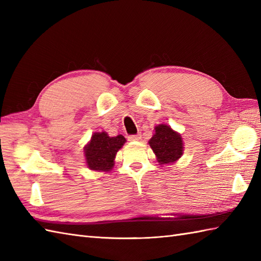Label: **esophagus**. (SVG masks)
<instances>
[{
	"label": "esophagus",
	"mask_w": 261,
	"mask_h": 261,
	"mask_svg": "<svg viewBox=\"0 0 261 261\" xmlns=\"http://www.w3.org/2000/svg\"><path fill=\"white\" fill-rule=\"evenodd\" d=\"M140 139H141L140 135H135V136L127 137V140H129V141H139Z\"/></svg>",
	"instance_id": "1"
}]
</instances>
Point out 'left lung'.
Listing matches in <instances>:
<instances>
[{"label": "left lung", "mask_w": 261, "mask_h": 261, "mask_svg": "<svg viewBox=\"0 0 261 261\" xmlns=\"http://www.w3.org/2000/svg\"><path fill=\"white\" fill-rule=\"evenodd\" d=\"M148 143L160 165L174 164L184 153V142L180 134L168 124L162 123L154 126L153 136Z\"/></svg>", "instance_id": "left-lung-1"}]
</instances>
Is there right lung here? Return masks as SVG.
<instances>
[{
    "label": "right lung",
    "instance_id": "right-lung-1",
    "mask_svg": "<svg viewBox=\"0 0 261 261\" xmlns=\"http://www.w3.org/2000/svg\"><path fill=\"white\" fill-rule=\"evenodd\" d=\"M126 142L125 138L119 135L110 137L107 132H94L84 147L85 164L87 168L93 171H109L112 170L114 159L120 149Z\"/></svg>",
    "mask_w": 261,
    "mask_h": 261
}]
</instances>
